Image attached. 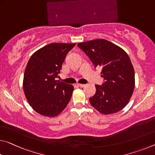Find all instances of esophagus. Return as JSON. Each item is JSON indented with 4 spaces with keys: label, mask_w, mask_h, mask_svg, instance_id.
<instances>
[{
    "label": "esophagus",
    "mask_w": 155,
    "mask_h": 155,
    "mask_svg": "<svg viewBox=\"0 0 155 155\" xmlns=\"http://www.w3.org/2000/svg\"><path fill=\"white\" fill-rule=\"evenodd\" d=\"M77 85L78 87H85V84H80V83H78L77 84Z\"/></svg>",
    "instance_id": "34e87169"
}]
</instances>
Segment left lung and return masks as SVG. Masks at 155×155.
<instances>
[{
	"label": "left lung",
	"mask_w": 155,
	"mask_h": 155,
	"mask_svg": "<svg viewBox=\"0 0 155 155\" xmlns=\"http://www.w3.org/2000/svg\"><path fill=\"white\" fill-rule=\"evenodd\" d=\"M94 67L102 68V85H95L96 93L90 98L91 105L100 113L110 114L128 104L134 88V71L131 61L122 48L105 39L80 43Z\"/></svg>",
	"instance_id": "obj_1"
}]
</instances>
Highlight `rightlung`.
<instances>
[{"label": "right lung", "mask_w": 155, "mask_h": 155, "mask_svg": "<svg viewBox=\"0 0 155 155\" xmlns=\"http://www.w3.org/2000/svg\"><path fill=\"white\" fill-rule=\"evenodd\" d=\"M76 43H50L35 51L27 64L23 90L30 106L45 117L57 116L72 97L74 87L56 80L67 54Z\"/></svg>", "instance_id": "obj_1"}]
</instances>
